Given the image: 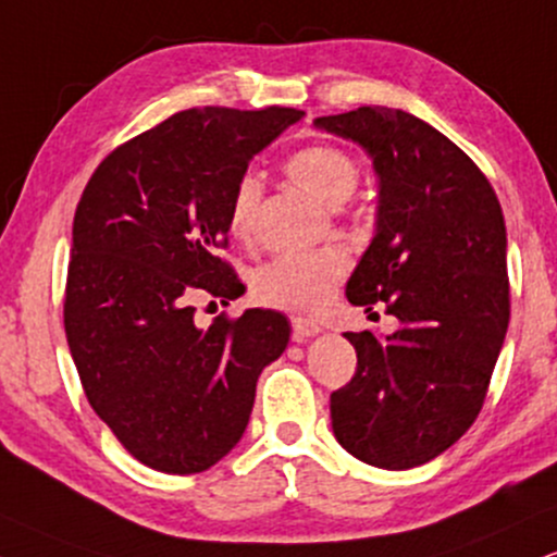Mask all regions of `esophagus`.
<instances>
[{"instance_id": "1", "label": "esophagus", "mask_w": 557, "mask_h": 557, "mask_svg": "<svg viewBox=\"0 0 557 557\" xmlns=\"http://www.w3.org/2000/svg\"><path fill=\"white\" fill-rule=\"evenodd\" d=\"M321 331V326L311 319H302V315H293V339L295 342H308L311 336H315Z\"/></svg>"}]
</instances>
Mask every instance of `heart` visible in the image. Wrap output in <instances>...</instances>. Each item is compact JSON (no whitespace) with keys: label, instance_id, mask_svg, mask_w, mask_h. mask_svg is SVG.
I'll list each match as a JSON object with an SVG mask.
<instances>
[{"label":"heart","instance_id":"1","mask_svg":"<svg viewBox=\"0 0 557 557\" xmlns=\"http://www.w3.org/2000/svg\"><path fill=\"white\" fill-rule=\"evenodd\" d=\"M285 174L295 187L326 208H339L360 185V164L334 144H311L285 161ZM262 182L244 174L228 200V231L236 242L257 238ZM349 272V257L342 249H321L311 255H283L272 259L255 277V298L287 313L315 315L329 306L331 295Z\"/></svg>","mask_w":557,"mask_h":557}]
</instances>
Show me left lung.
Wrapping results in <instances>:
<instances>
[{
	"label": "left lung",
	"mask_w": 557,
	"mask_h": 557,
	"mask_svg": "<svg viewBox=\"0 0 557 557\" xmlns=\"http://www.w3.org/2000/svg\"><path fill=\"white\" fill-rule=\"evenodd\" d=\"M355 140L377 174L375 236L347 283L355 306L385 302L400 329L347 331L355 377L331 393L339 445L368 466L408 470L473 424L509 326L498 197L447 136L411 112L357 108L315 117Z\"/></svg>",
	"instance_id": "1"
}]
</instances>
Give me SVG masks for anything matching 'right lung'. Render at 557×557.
Instances as JSON below:
<instances>
[{"mask_svg":"<svg viewBox=\"0 0 557 557\" xmlns=\"http://www.w3.org/2000/svg\"><path fill=\"white\" fill-rule=\"evenodd\" d=\"M306 115L193 108L117 146L74 215L63 326L89 406L138 462L202 473L242 440L257 380L290 339L283 313L249 308L197 326L193 300L244 293L218 251L249 161Z\"/></svg>","mask_w":557,"mask_h":557,"instance_id":"1","label":"right lung"}]
</instances>
